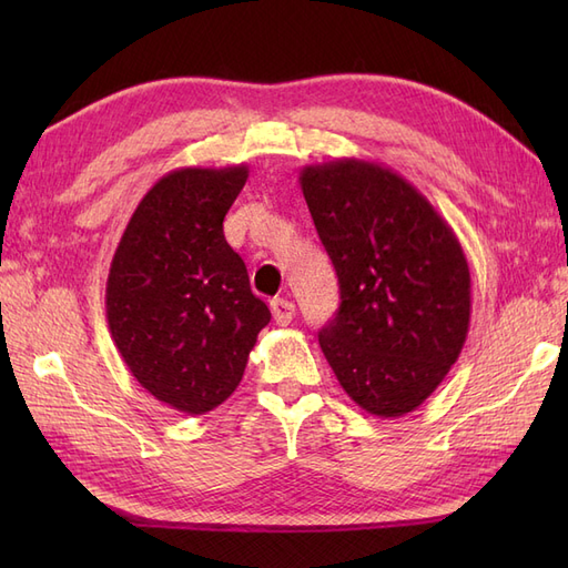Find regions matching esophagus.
<instances>
[{"instance_id": "obj_1", "label": "esophagus", "mask_w": 568, "mask_h": 568, "mask_svg": "<svg viewBox=\"0 0 568 568\" xmlns=\"http://www.w3.org/2000/svg\"><path fill=\"white\" fill-rule=\"evenodd\" d=\"M270 307H272V317H274V322L277 324H288L291 320H294V315H296V305L291 303V301H286V298H274L272 303H270Z\"/></svg>"}]
</instances>
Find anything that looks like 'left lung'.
I'll list each match as a JSON object with an SVG mask.
<instances>
[{"label":"left lung","instance_id":"8db88e82","mask_svg":"<svg viewBox=\"0 0 568 568\" xmlns=\"http://www.w3.org/2000/svg\"><path fill=\"white\" fill-rule=\"evenodd\" d=\"M298 180L341 288L322 353L359 407L403 417L467 341V255L428 199L382 163L338 159L305 165Z\"/></svg>","mask_w":568,"mask_h":568}]
</instances>
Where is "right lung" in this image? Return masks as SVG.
Segmentation results:
<instances>
[{"label":"right lung","mask_w":568,"mask_h":568,"mask_svg":"<svg viewBox=\"0 0 568 568\" xmlns=\"http://www.w3.org/2000/svg\"><path fill=\"white\" fill-rule=\"evenodd\" d=\"M248 168H180L136 205L106 282L111 338L153 398L205 415L239 386L270 322L222 232Z\"/></svg>","instance_id":"add662e5"}]
</instances>
